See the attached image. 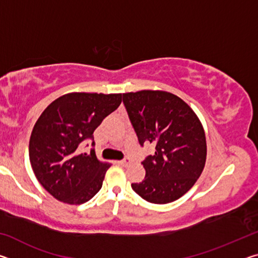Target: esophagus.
Listing matches in <instances>:
<instances>
[{"label": "esophagus", "mask_w": 258, "mask_h": 258, "mask_svg": "<svg viewBox=\"0 0 258 258\" xmlns=\"http://www.w3.org/2000/svg\"><path fill=\"white\" fill-rule=\"evenodd\" d=\"M130 163H131L130 158H124L123 160H120V161H119V164H120L121 166H128V165H130Z\"/></svg>", "instance_id": "esophagus-1"}]
</instances>
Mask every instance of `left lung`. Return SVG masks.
Wrapping results in <instances>:
<instances>
[{
  "mask_svg": "<svg viewBox=\"0 0 258 258\" xmlns=\"http://www.w3.org/2000/svg\"><path fill=\"white\" fill-rule=\"evenodd\" d=\"M139 143L155 154L142 161L145 180L132 187L152 204H168L189 191L206 163V137L195 111L177 95L143 90L123 94Z\"/></svg>",
  "mask_w": 258,
  "mask_h": 258,
  "instance_id": "1",
  "label": "left lung"
}]
</instances>
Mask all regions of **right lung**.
Instances as JSON below:
<instances>
[{"label":"right lung","mask_w":258,"mask_h":258,"mask_svg":"<svg viewBox=\"0 0 258 258\" xmlns=\"http://www.w3.org/2000/svg\"><path fill=\"white\" fill-rule=\"evenodd\" d=\"M121 102V93H67L42 112L29 140V160L35 176L55 199L81 205L101 189L109 163L94 150L80 154L78 146ZM94 145V142L92 143Z\"/></svg>","instance_id":"1"}]
</instances>
